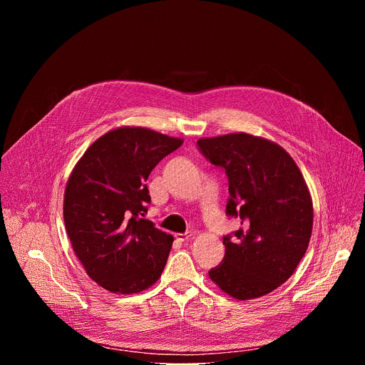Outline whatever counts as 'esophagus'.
<instances>
[{"mask_svg":"<svg viewBox=\"0 0 365 365\" xmlns=\"http://www.w3.org/2000/svg\"><path fill=\"white\" fill-rule=\"evenodd\" d=\"M192 237H193L192 232H187V234H175V238H176V241H179V242L189 241Z\"/></svg>","mask_w":365,"mask_h":365,"instance_id":"esophagus-1","label":"esophagus"}]
</instances>
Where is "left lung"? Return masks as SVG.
<instances>
[{
    "label": "left lung",
    "mask_w": 365,
    "mask_h": 365,
    "mask_svg": "<svg viewBox=\"0 0 365 365\" xmlns=\"http://www.w3.org/2000/svg\"><path fill=\"white\" fill-rule=\"evenodd\" d=\"M205 158L225 169L227 214L242 228L211 280L227 294L250 300L280 287L303 258L314 227V203L292 155L277 143L247 133L199 138Z\"/></svg>",
    "instance_id": "1"
}]
</instances>
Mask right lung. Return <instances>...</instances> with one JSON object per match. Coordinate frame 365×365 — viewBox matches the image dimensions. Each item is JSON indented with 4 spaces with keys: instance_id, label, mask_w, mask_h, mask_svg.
<instances>
[{
    "instance_id": "right-lung-1",
    "label": "right lung",
    "mask_w": 365,
    "mask_h": 365,
    "mask_svg": "<svg viewBox=\"0 0 365 365\" xmlns=\"http://www.w3.org/2000/svg\"><path fill=\"white\" fill-rule=\"evenodd\" d=\"M183 138L123 125L95 140L75 165L65 189L63 218L86 274L117 294L140 293L158 282L173 237L144 220L145 180Z\"/></svg>"
}]
</instances>
